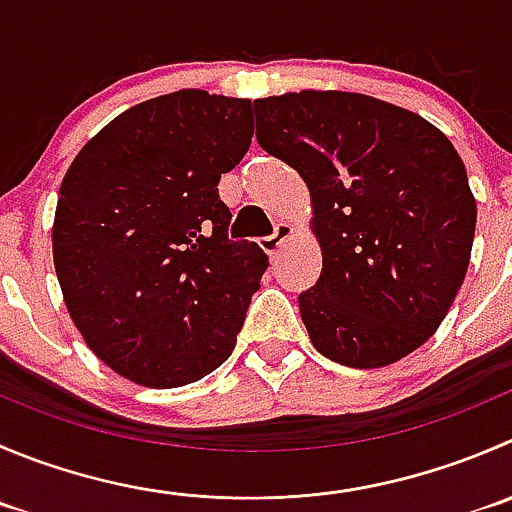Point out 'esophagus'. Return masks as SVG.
Returning a JSON list of instances; mask_svg holds the SVG:
<instances>
[{
	"label": "esophagus",
	"mask_w": 512,
	"mask_h": 512,
	"mask_svg": "<svg viewBox=\"0 0 512 512\" xmlns=\"http://www.w3.org/2000/svg\"><path fill=\"white\" fill-rule=\"evenodd\" d=\"M292 235H295V227L287 225V222H280V225H275V232H272L270 237H262L260 247L267 252V255L275 257L277 252H280V247L285 245Z\"/></svg>",
	"instance_id": "esophagus-1"
}]
</instances>
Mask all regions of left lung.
Masks as SVG:
<instances>
[{
    "label": "left lung",
    "mask_w": 512,
    "mask_h": 512,
    "mask_svg": "<svg viewBox=\"0 0 512 512\" xmlns=\"http://www.w3.org/2000/svg\"><path fill=\"white\" fill-rule=\"evenodd\" d=\"M255 104L260 147L310 190L322 272L297 302L312 345L360 370L403 360L438 330L470 265L478 210L453 142L357 92Z\"/></svg>",
    "instance_id": "obj_1"
}]
</instances>
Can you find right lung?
Here are the masks:
<instances>
[{"label":"right lung","mask_w":512,"mask_h":512,"mask_svg":"<svg viewBox=\"0 0 512 512\" xmlns=\"http://www.w3.org/2000/svg\"><path fill=\"white\" fill-rule=\"evenodd\" d=\"M252 132L250 99L180 89L114 117L69 165L54 270L74 327L117 375L180 388L235 350L267 255L227 240L217 185Z\"/></svg>","instance_id":"add662e5"}]
</instances>
